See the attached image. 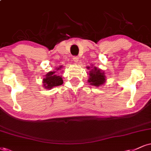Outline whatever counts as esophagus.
Returning <instances> with one entry per match:
<instances>
[{"label":"esophagus","mask_w":151,"mask_h":151,"mask_svg":"<svg viewBox=\"0 0 151 151\" xmlns=\"http://www.w3.org/2000/svg\"><path fill=\"white\" fill-rule=\"evenodd\" d=\"M73 60L75 61L76 63H77L78 61V57H73Z\"/></svg>","instance_id":"34e87169"}]
</instances>
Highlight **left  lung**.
<instances>
[{
  "label": "left lung",
  "instance_id": "obj_1",
  "mask_svg": "<svg viewBox=\"0 0 151 151\" xmlns=\"http://www.w3.org/2000/svg\"><path fill=\"white\" fill-rule=\"evenodd\" d=\"M87 69H90V67L87 66ZM90 78L88 82L91 85H94L96 87H99L100 85H103L106 82V76L104 75V72L101 69L97 68L96 67H94L92 69L90 70L89 73Z\"/></svg>",
  "mask_w": 151,
  "mask_h": 151
}]
</instances>
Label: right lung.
<instances>
[{"instance_id": "obj_1", "label": "right lung", "mask_w": 151, "mask_h": 151, "mask_svg": "<svg viewBox=\"0 0 151 151\" xmlns=\"http://www.w3.org/2000/svg\"><path fill=\"white\" fill-rule=\"evenodd\" d=\"M61 66L59 68H56L55 71H50L47 73L45 76V78L42 80V83H43V87L46 89H52L53 87L59 86L63 84V80L61 78V76H59L57 73L58 70H60Z\"/></svg>"}]
</instances>
